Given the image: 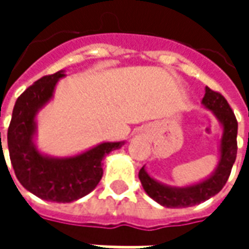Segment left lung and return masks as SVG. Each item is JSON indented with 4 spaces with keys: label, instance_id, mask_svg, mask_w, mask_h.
Here are the masks:
<instances>
[{
    "label": "left lung",
    "instance_id": "left-lung-1",
    "mask_svg": "<svg viewBox=\"0 0 249 249\" xmlns=\"http://www.w3.org/2000/svg\"><path fill=\"white\" fill-rule=\"evenodd\" d=\"M203 105L212 110L223 125V137L220 144V161L212 176L201 183L189 185V187L176 188L168 187L152 178L145 172L144 167L139 172V178L144 191L155 201L167 208H185L193 207L208 200L216 193H219L230 178L231 169L233 167L237 153V120L232 112L230 104L227 103L224 96L219 92H214L208 87L205 88V96Z\"/></svg>",
    "mask_w": 249,
    "mask_h": 249
}]
</instances>
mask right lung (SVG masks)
<instances>
[{"instance_id": "right-lung-1", "label": "right lung", "mask_w": 249, "mask_h": 249, "mask_svg": "<svg viewBox=\"0 0 249 249\" xmlns=\"http://www.w3.org/2000/svg\"><path fill=\"white\" fill-rule=\"evenodd\" d=\"M64 76L60 71L30 85L14 104L8 129L9 156L18 181L37 197L56 203H71L92 192L103 178V159L124 144L103 142L65 159L44 156L37 151L33 142L36 114L51 100L57 81Z\"/></svg>"}]
</instances>
